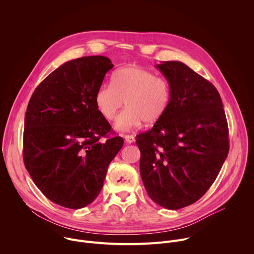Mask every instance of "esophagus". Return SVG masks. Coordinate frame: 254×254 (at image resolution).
Returning <instances> with one entry per match:
<instances>
[{
    "label": "esophagus",
    "mask_w": 254,
    "mask_h": 254,
    "mask_svg": "<svg viewBox=\"0 0 254 254\" xmlns=\"http://www.w3.org/2000/svg\"><path fill=\"white\" fill-rule=\"evenodd\" d=\"M125 139H126L127 143H131V142L134 141V136L131 135V134H126Z\"/></svg>",
    "instance_id": "obj_1"
}]
</instances>
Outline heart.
Returning <instances> with one entry per match:
<instances>
[{"mask_svg": "<svg viewBox=\"0 0 254 254\" xmlns=\"http://www.w3.org/2000/svg\"><path fill=\"white\" fill-rule=\"evenodd\" d=\"M170 101L169 82L136 66L118 69L111 83L101 84L94 95L97 111L108 121L116 118L126 102L127 107L115 123V128L119 131H128L142 122L147 125L158 123L166 114Z\"/></svg>", "mask_w": 254, "mask_h": 254, "instance_id": "heart-1", "label": "heart"}]
</instances>
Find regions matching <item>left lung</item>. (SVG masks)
<instances>
[{"instance_id": "obj_1", "label": "left lung", "mask_w": 254, "mask_h": 254, "mask_svg": "<svg viewBox=\"0 0 254 254\" xmlns=\"http://www.w3.org/2000/svg\"><path fill=\"white\" fill-rule=\"evenodd\" d=\"M157 67L170 84L171 101L164 117L135 142L148 195L177 210L198 201L214 183L229 152L228 125L211 82L180 61Z\"/></svg>"}]
</instances>
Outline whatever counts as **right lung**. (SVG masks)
Listing matches in <instances>:
<instances>
[{"label": "right lung", "mask_w": 254, "mask_h": 254, "mask_svg": "<svg viewBox=\"0 0 254 254\" xmlns=\"http://www.w3.org/2000/svg\"><path fill=\"white\" fill-rule=\"evenodd\" d=\"M105 56H86L55 69L33 92L25 116L23 159L50 201L70 209L92 203L108 165L124 144L97 111L94 95L107 71ZM105 137L106 140H102Z\"/></svg>", "instance_id": "1"}]
</instances>
